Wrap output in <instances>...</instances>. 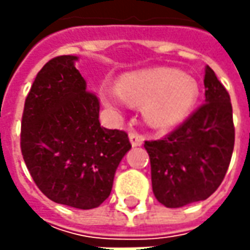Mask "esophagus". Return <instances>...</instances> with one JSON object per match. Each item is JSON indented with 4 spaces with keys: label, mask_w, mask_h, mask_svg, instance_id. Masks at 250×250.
Wrapping results in <instances>:
<instances>
[{
    "label": "esophagus",
    "mask_w": 250,
    "mask_h": 250,
    "mask_svg": "<svg viewBox=\"0 0 250 250\" xmlns=\"http://www.w3.org/2000/svg\"><path fill=\"white\" fill-rule=\"evenodd\" d=\"M129 140H130V143H132V146H140V145H143L145 138L140 135L139 132H136V130H130Z\"/></svg>",
    "instance_id": "obj_1"
}]
</instances>
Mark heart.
I'll list each match as a JSON object with an SVG mask.
<instances>
[{
    "mask_svg": "<svg viewBox=\"0 0 250 250\" xmlns=\"http://www.w3.org/2000/svg\"><path fill=\"white\" fill-rule=\"evenodd\" d=\"M199 96L197 82L172 68H153L121 76L118 89L101 86L100 97L107 107L118 108L126 103L143 104V115L154 128H169L184 120Z\"/></svg>",
    "mask_w": 250,
    "mask_h": 250,
    "instance_id": "heart-1",
    "label": "heart"
}]
</instances>
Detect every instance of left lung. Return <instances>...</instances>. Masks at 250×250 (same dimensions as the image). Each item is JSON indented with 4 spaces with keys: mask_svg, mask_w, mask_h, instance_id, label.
Segmentation results:
<instances>
[{
    "mask_svg": "<svg viewBox=\"0 0 250 250\" xmlns=\"http://www.w3.org/2000/svg\"><path fill=\"white\" fill-rule=\"evenodd\" d=\"M206 103L164 138L146 140L153 193L171 208L211 196L232 157L235 126L229 94L207 65Z\"/></svg>",
    "mask_w": 250,
    "mask_h": 250,
    "instance_id": "1",
    "label": "left lung"
}]
</instances>
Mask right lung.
<instances>
[{"label": "right lung", "instance_id": "right-lung-1", "mask_svg": "<svg viewBox=\"0 0 250 250\" xmlns=\"http://www.w3.org/2000/svg\"><path fill=\"white\" fill-rule=\"evenodd\" d=\"M76 60L55 57L37 73L24 100L21 150L45 196L89 210L110 196L117 167L132 145L125 130L100 125V100L86 90Z\"/></svg>", "mask_w": 250, "mask_h": 250}]
</instances>
